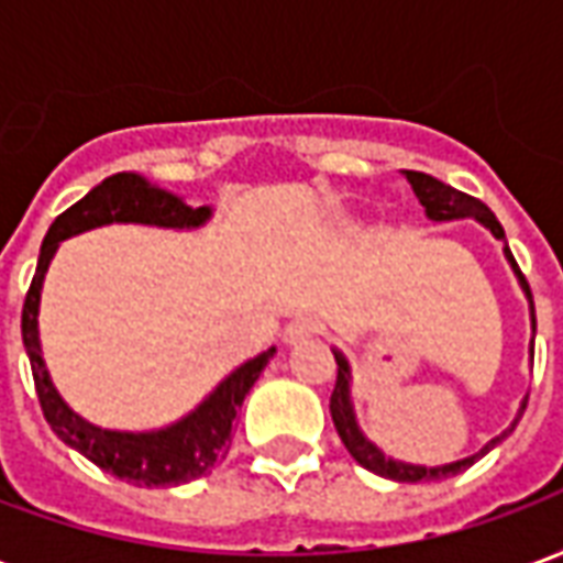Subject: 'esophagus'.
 <instances>
[{"label":"esophagus","mask_w":563,"mask_h":563,"mask_svg":"<svg viewBox=\"0 0 563 563\" xmlns=\"http://www.w3.org/2000/svg\"><path fill=\"white\" fill-rule=\"evenodd\" d=\"M317 331H319L317 319L298 317V319H292L289 325H286V331H283V343H286V346H298V343L310 341Z\"/></svg>","instance_id":"esophagus-1"}]
</instances>
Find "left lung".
<instances>
[{
  "instance_id": "left-lung-1",
  "label": "left lung",
  "mask_w": 563,
  "mask_h": 563,
  "mask_svg": "<svg viewBox=\"0 0 563 563\" xmlns=\"http://www.w3.org/2000/svg\"><path fill=\"white\" fill-rule=\"evenodd\" d=\"M404 177L410 180L413 186L416 198H419V205L424 208L428 213V220L434 222H446V220H464V217H471V220L483 222L488 232L495 234L497 241H507L504 238V225L497 222V217L492 210L485 208L479 198L467 196V192H459L455 186L443 184V180H437L431 174H422V172H404ZM504 256L507 262L512 265L516 271V277H519L521 289L528 295V305H531V329L537 334V317H533V295H531V286L525 280V274L519 271L516 265V258L509 253V246L504 244ZM334 353V362H338V383H334V391H331V419H334V428H338V434H341L343 446L346 452L353 455L362 467H367L371 473H379V476H386V479H398V483H431V479H446V476H455V473L467 471L473 461L483 459L488 449H495L504 437L512 434V428L519 424L521 413H525V404L528 398L521 401L519 413L512 419L507 431H500L497 437H492L488 443H485L476 455L471 459H461V461H452V464H440V467H424V464H407V461H395V459H386L383 455V449H377L365 434H362V428L355 422V410H353V374H350V362H346V355L341 350H331ZM531 355H533V341H531Z\"/></svg>"
}]
</instances>
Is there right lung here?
<instances>
[{"instance_id": "add662e5", "label": "right lung", "mask_w": 563, "mask_h": 563, "mask_svg": "<svg viewBox=\"0 0 563 563\" xmlns=\"http://www.w3.org/2000/svg\"><path fill=\"white\" fill-rule=\"evenodd\" d=\"M210 213L213 210L208 205L189 208L184 198L153 186L141 174H111L99 186H92L80 201L63 210L54 225L47 229L38 265H35V277H32L30 292L23 301L20 331H23V346L30 355L32 379H35L44 419L63 443L78 449L92 464H99L102 471L114 473L117 479H126L132 485L162 488V485L192 483L198 476H205L217 461L225 459V452L232 446V424L246 391L253 389V383L277 350L271 346L256 358L234 367L232 374L180 422L159 428V431H139V434L135 431H108V428L80 419L59 398L54 379L44 367L42 341H38V305H42L44 274H47V265H51L59 241H66L71 234L90 232V229L111 225V222H141V225H159V229H198L210 220Z\"/></svg>"}]
</instances>
